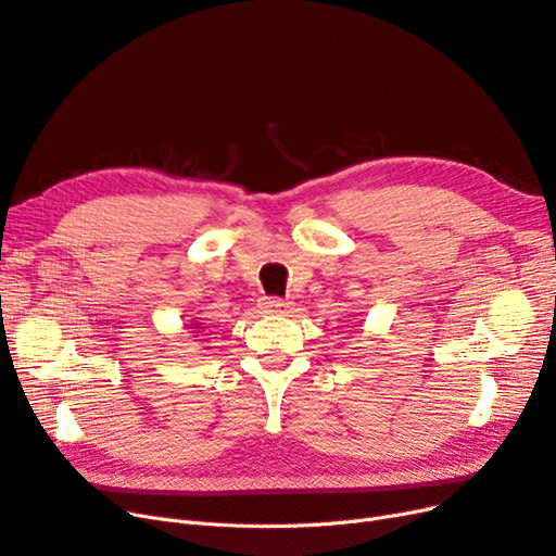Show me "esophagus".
Returning <instances> with one entry per match:
<instances>
[{
  "instance_id": "1",
  "label": "esophagus",
  "mask_w": 556,
  "mask_h": 556,
  "mask_svg": "<svg viewBox=\"0 0 556 556\" xmlns=\"http://www.w3.org/2000/svg\"><path fill=\"white\" fill-rule=\"evenodd\" d=\"M260 305H262L266 313H274V315H282V313L290 311V303L278 299V296H264Z\"/></svg>"
}]
</instances>
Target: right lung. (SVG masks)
<instances>
[{"label":"right lung","instance_id":"add662e5","mask_svg":"<svg viewBox=\"0 0 556 556\" xmlns=\"http://www.w3.org/2000/svg\"><path fill=\"white\" fill-rule=\"evenodd\" d=\"M184 329H188L190 333H202L204 331V327H202V321H198V317L195 319H190Z\"/></svg>","mask_w":556,"mask_h":556}]
</instances>
